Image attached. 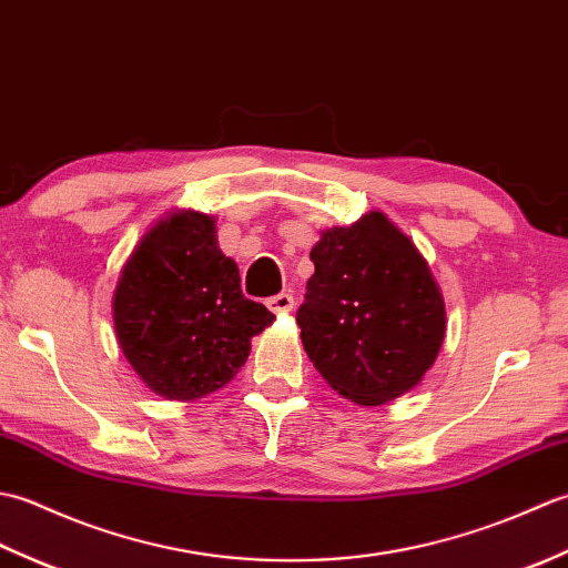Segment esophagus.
<instances>
[{"instance_id":"34e87169","label":"esophagus","mask_w":568,"mask_h":568,"mask_svg":"<svg viewBox=\"0 0 568 568\" xmlns=\"http://www.w3.org/2000/svg\"><path fill=\"white\" fill-rule=\"evenodd\" d=\"M268 310L275 312V315H287V312L293 310V295L281 293L268 300Z\"/></svg>"}]
</instances>
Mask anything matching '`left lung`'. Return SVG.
Listing matches in <instances>:
<instances>
[{"label": "left lung", "instance_id": "obj_1", "mask_svg": "<svg viewBox=\"0 0 568 568\" xmlns=\"http://www.w3.org/2000/svg\"><path fill=\"white\" fill-rule=\"evenodd\" d=\"M297 312L300 339L332 388L376 407L417 388L439 356L446 310L425 256L373 210L322 232Z\"/></svg>", "mask_w": 568, "mask_h": 568}]
</instances>
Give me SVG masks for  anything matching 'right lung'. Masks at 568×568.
Masks as SVG:
<instances>
[{
  "instance_id": "right-lung-1",
  "label": "right lung",
  "mask_w": 568,
  "mask_h": 568,
  "mask_svg": "<svg viewBox=\"0 0 568 568\" xmlns=\"http://www.w3.org/2000/svg\"><path fill=\"white\" fill-rule=\"evenodd\" d=\"M236 263L216 244V220L195 210L161 216L122 265L112 297L126 361L168 400L224 388L275 315L244 297Z\"/></svg>"
}]
</instances>
